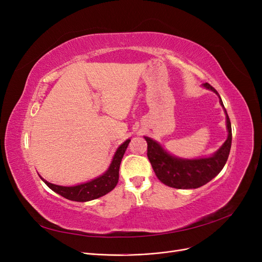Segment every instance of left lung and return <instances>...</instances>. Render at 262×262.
Instances as JSON below:
<instances>
[{
	"mask_svg": "<svg viewBox=\"0 0 262 262\" xmlns=\"http://www.w3.org/2000/svg\"><path fill=\"white\" fill-rule=\"evenodd\" d=\"M204 87L219 95L217 91L209 83H205ZM220 102L224 107L221 97ZM224 110L226 114L228 137L225 143L211 157L199 158V160H182V158L169 155L152 139L147 137L144 138L147 142V157L155 175L163 184L177 189H195L208 184L223 169L232 145L231 120H229L225 107Z\"/></svg>",
	"mask_w": 262,
	"mask_h": 262,
	"instance_id": "8db88e82",
	"label": "left lung"
}]
</instances>
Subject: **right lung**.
I'll list each match as a JSON object with an SVG mask.
<instances>
[{"label": "right lung", "mask_w": 262, "mask_h": 262, "mask_svg": "<svg viewBox=\"0 0 262 262\" xmlns=\"http://www.w3.org/2000/svg\"><path fill=\"white\" fill-rule=\"evenodd\" d=\"M129 143L130 140H126L124 143L118 147L113 158V162L104 175H101L90 182H86V184L77 185L74 187H62L50 184V182L46 181L43 178L41 179L54 192L64 196L66 199L77 202H86L97 199V198H100L112 191L117 186L119 180V167H120L123 154Z\"/></svg>", "instance_id": "right-lung-1"}]
</instances>
